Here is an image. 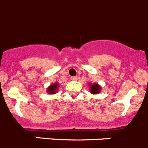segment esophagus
Returning a JSON list of instances; mask_svg holds the SVG:
<instances>
[{
    "label": "esophagus",
    "mask_w": 148,
    "mask_h": 148,
    "mask_svg": "<svg viewBox=\"0 0 148 148\" xmlns=\"http://www.w3.org/2000/svg\"><path fill=\"white\" fill-rule=\"evenodd\" d=\"M71 80L73 81V82H75V81L77 80V77H76V76H73V77H71Z\"/></svg>",
    "instance_id": "1"
}]
</instances>
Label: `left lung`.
<instances>
[{
	"instance_id": "left-lung-1",
	"label": "left lung",
	"mask_w": 148,
	"mask_h": 148,
	"mask_svg": "<svg viewBox=\"0 0 148 148\" xmlns=\"http://www.w3.org/2000/svg\"><path fill=\"white\" fill-rule=\"evenodd\" d=\"M90 92L92 94H98L101 91V86H99L98 84H90Z\"/></svg>"
}]
</instances>
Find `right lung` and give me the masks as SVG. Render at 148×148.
Wrapping results in <instances>:
<instances>
[{
	"mask_svg": "<svg viewBox=\"0 0 148 148\" xmlns=\"http://www.w3.org/2000/svg\"><path fill=\"white\" fill-rule=\"evenodd\" d=\"M58 84L57 83L52 84L48 87L47 90V93L55 94L56 92H57V90H58Z\"/></svg>",
	"mask_w": 148,
	"mask_h": 148,
	"instance_id": "obj_1",
	"label": "right lung"
}]
</instances>
